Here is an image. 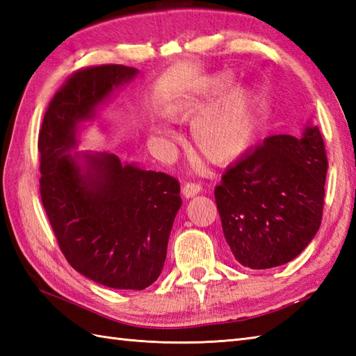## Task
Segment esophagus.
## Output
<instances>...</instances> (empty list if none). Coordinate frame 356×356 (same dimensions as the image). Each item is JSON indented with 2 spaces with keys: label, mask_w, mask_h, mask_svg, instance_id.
I'll use <instances>...</instances> for the list:
<instances>
[{
  "label": "esophagus",
  "mask_w": 356,
  "mask_h": 356,
  "mask_svg": "<svg viewBox=\"0 0 356 356\" xmlns=\"http://www.w3.org/2000/svg\"><path fill=\"white\" fill-rule=\"evenodd\" d=\"M202 190V186L199 184H193V182H186L182 188V193L186 199L194 197V195H197Z\"/></svg>",
  "instance_id": "esophagus-1"
}]
</instances>
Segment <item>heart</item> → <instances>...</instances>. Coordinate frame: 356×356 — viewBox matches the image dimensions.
I'll use <instances>...</instances> for the list:
<instances>
[{"mask_svg": "<svg viewBox=\"0 0 356 356\" xmlns=\"http://www.w3.org/2000/svg\"><path fill=\"white\" fill-rule=\"evenodd\" d=\"M229 74H214L165 107V115L176 122H191V138L197 153L207 162L229 165L246 153L255 138V115L251 95L245 87H234ZM224 95L214 103L210 101ZM211 102L210 104L209 102ZM210 105L208 106L207 104ZM154 131L166 139L171 130L157 125Z\"/></svg>", "mask_w": 356, "mask_h": 356, "instance_id": "b5f03b06", "label": "heart"}]
</instances>
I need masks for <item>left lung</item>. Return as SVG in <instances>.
<instances>
[{
    "label": "left lung",
    "instance_id": "obj_1",
    "mask_svg": "<svg viewBox=\"0 0 356 356\" xmlns=\"http://www.w3.org/2000/svg\"><path fill=\"white\" fill-rule=\"evenodd\" d=\"M327 154L318 127L270 136L229 166L214 195L236 260L269 269L293 260L320 229Z\"/></svg>",
    "mask_w": 356,
    "mask_h": 356
}]
</instances>
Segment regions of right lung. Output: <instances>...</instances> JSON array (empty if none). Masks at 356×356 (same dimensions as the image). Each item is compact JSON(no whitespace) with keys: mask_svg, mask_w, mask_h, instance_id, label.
Segmentation results:
<instances>
[{"mask_svg":"<svg viewBox=\"0 0 356 356\" xmlns=\"http://www.w3.org/2000/svg\"><path fill=\"white\" fill-rule=\"evenodd\" d=\"M133 67L104 64L73 72L51 97L38 136L41 202L59 249L82 275L113 289L142 291L163 268L174 217L182 205L179 180L122 165L116 154L74 157L76 124L93 116Z\"/></svg>","mask_w":356,"mask_h":356,"instance_id":"1","label":"right lung"}]
</instances>
